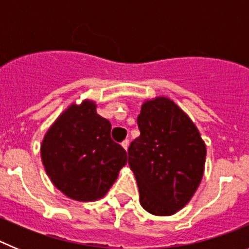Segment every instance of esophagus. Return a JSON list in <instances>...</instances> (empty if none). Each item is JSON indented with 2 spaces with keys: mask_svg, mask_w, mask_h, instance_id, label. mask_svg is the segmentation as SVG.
I'll use <instances>...</instances> for the list:
<instances>
[{
  "mask_svg": "<svg viewBox=\"0 0 249 249\" xmlns=\"http://www.w3.org/2000/svg\"><path fill=\"white\" fill-rule=\"evenodd\" d=\"M121 144H122L123 148H124V149H126V151H127V148H128V144H129V141H128V140H124Z\"/></svg>",
  "mask_w": 249,
  "mask_h": 249,
  "instance_id": "esophagus-1",
  "label": "esophagus"
}]
</instances>
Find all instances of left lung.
Returning a JSON list of instances; mask_svg holds the SVG:
<instances>
[{
  "label": "left lung",
  "instance_id": "left-lung-1",
  "mask_svg": "<svg viewBox=\"0 0 249 249\" xmlns=\"http://www.w3.org/2000/svg\"><path fill=\"white\" fill-rule=\"evenodd\" d=\"M137 124L140 137L129 144L128 164L141 206L155 215L175 214L201 183L206 144L195 123L168 98L143 103Z\"/></svg>",
  "mask_w": 249,
  "mask_h": 249
}]
</instances>
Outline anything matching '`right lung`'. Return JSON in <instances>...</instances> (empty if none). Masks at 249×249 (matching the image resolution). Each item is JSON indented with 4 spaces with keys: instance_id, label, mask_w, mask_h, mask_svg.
<instances>
[{
    "instance_id": "add662e5",
    "label": "right lung",
    "mask_w": 249,
    "mask_h": 249,
    "mask_svg": "<svg viewBox=\"0 0 249 249\" xmlns=\"http://www.w3.org/2000/svg\"><path fill=\"white\" fill-rule=\"evenodd\" d=\"M51 181L67 197L89 202L111 188L127 153L111 138V123L85 101L70 106L52 124L41 146Z\"/></svg>"
}]
</instances>
